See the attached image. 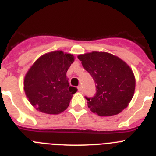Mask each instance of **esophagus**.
Here are the masks:
<instances>
[{"instance_id": "obj_1", "label": "esophagus", "mask_w": 156, "mask_h": 156, "mask_svg": "<svg viewBox=\"0 0 156 156\" xmlns=\"http://www.w3.org/2000/svg\"><path fill=\"white\" fill-rule=\"evenodd\" d=\"M78 90H79V92H82V91H83L82 87H81V86H79V87H78Z\"/></svg>"}]
</instances>
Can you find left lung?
I'll use <instances>...</instances> for the list:
<instances>
[{"label": "left lung", "mask_w": 156, "mask_h": 156, "mask_svg": "<svg viewBox=\"0 0 156 156\" xmlns=\"http://www.w3.org/2000/svg\"><path fill=\"white\" fill-rule=\"evenodd\" d=\"M78 58L94 80L96 94L87 98V105L100 116L121 112L130 102L135 90V77L129 66L117 56L93 51Z\"/></svg>", "instance_id": "1"}]
</instances>
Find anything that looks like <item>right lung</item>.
<instances>
[{
  "instance_id": "obj_1",
  "label": "right lung",
  "mask_w": 156,
  "mask_h": 156,
  "mask_svg": "<svg viewBox=\"0 0 156 156\" xmlns=\"http://www.w3.org/2000/svg\"><path fill=\"white\" fill-rule=\"evenodd\" d=\"M74 56L62 51L47 53L34 63L24 79V90L38 111L59 114L68 108L77 88L71 87L66 73Z\"/></svg>"
}]
</instances>
